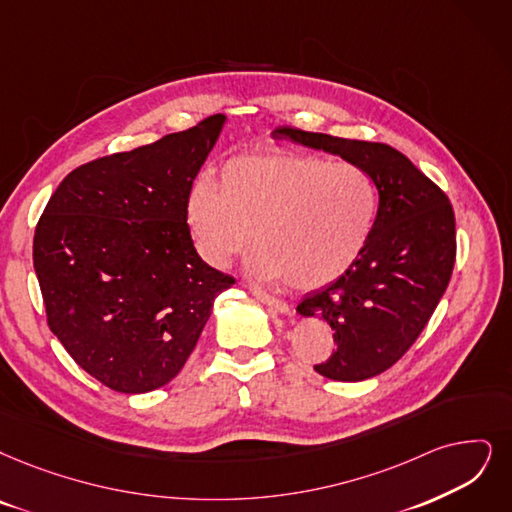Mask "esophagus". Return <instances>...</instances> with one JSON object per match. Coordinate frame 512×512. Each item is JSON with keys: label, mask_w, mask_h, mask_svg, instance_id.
Wrapping results in <instances>:
<instances>
[{"label": "esophagus", "mask_w": 512, "mask_h": 512, "mask_svg": "<svg viewBox=\"0 0 512 512\" xmlns=\"http://www.w3.org/2000/svg\"><path fill=\"white\" fill-rule=\"evenodd\" d=\"M252 296H254L256 300H260L262 304L271 306V309L277 311V313H288V311H290L288 302H283V300H279V298H275V296H271V294H267V292H262V290H258V288H252Z\"/></svg>", "instance_id": "34e87169"}]
</instances>
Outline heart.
<instances>
[{
    "label": "heart",
    "mask_w": 512,
    "mask_h": 512,
    "mask_svg": "<svg viewBox=\"0 0 512 512\" xmlns=\"http://www.w3.org/2000/svg\"><path fill=\"white\" fill-rule=\"evenodd\" d=\"M376 214V182L359 163L283 149L231 157L216 187L199 182L185 203L203 262L227 269L252 231L254 275L296 290L323 288L349 271Z\"/></svg>",
    "instance_id": "1"
}]
</instances>
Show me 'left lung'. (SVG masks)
<instances>
[{
	"label": "left lung",
	"instance_id": "obj_1",
	"mask_svg": "<svg viewBox=\"0 0 512 512\" xmlns=\"http://www.w3.org/2000/svg\"><path fill=\"white\" fill-rule=\"evenodd\" d=\"M273 138L340 155L370 172L378 214L363 254L342 277L304 296L302 317L330 323L336 351L315 365L330 380L359 382L395 365L435 313L456 262L447 195L397 149L283 126Z\"/></svg>",
	"mask_w": 512,
	"mask_h": 512
}]
</instances>
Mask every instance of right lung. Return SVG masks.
<instances>
[{
  "instance_id": "obj_1",
  "label": "right lung",
  "mask_w": 512,
  "mask_h": 512,
  "mask_svg": "<svg viewBox=\"0 0 512 512\" xmlns=\"http://www.w3.org/2000/svg\"><path fill=\"white\" fill-rule=\"evenodd\" d=\"M227 117L84 163L37 222L33 267L48 325L75 363L117 393H149L187 363L218 294L185 203Z\"/></svg>"
}]
</instances>
